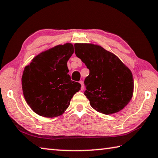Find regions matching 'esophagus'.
Returning <instances> with one entry per match:
<instances>
[{"instance_id": "1", "label": "esophagus", "mask_w": 158, "mask_h": 158, "mask_svg": "<svg viewBox=\"0 0 158 158\" xmlns=\"http://www.w3.org/2000/svg\"><path fill=\"white\" fill-rule=\"evenodd\" d=\"M79 83H80V84L81 85V90H84V82H83V81H79Z\"/></svg>"}]
</instances>
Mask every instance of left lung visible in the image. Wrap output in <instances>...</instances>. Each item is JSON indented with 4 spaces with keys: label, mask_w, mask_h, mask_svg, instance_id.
I'll use <instances>...</instances> for the list:
<instances>
[{
    "label": "left lung",
    "mask_w": 158,
    "mask_h": 158,
    "mask_svg": "<svg viewBox=\"0 0 158 158\" xmlns=\"http://www.w3.org/2000/svg\"><path fill=\"white\" fill-rule=\"evenodd\" d=\"M74 53L90 71L84 81V95L90 106L106 115L122 110L133 95L130 69L116 55L100 45L76 43Z\"/></svg>",
    "instance_id": "obj_1"
}]
</instances>
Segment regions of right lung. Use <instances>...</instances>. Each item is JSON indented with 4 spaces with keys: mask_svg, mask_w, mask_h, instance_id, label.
<instances>
[{
    "mask_svg": "<svg viewBox=\"0 0 158 158\" xmlns=\"http://www.w3.org/2000/svg\"><path fill=\"white\" fill-rule=\"evenodd\" d=\"M74 53L71 43L57 45L32 59L23 70V96L35 113L47 118L62 115L81 84L71 80L67 62Z\"/></svg>",
    "mask_w": 158,
    "mask_h": 158,
    "instance_id": "obj_1",
    "label": "right lung"
}]
</instances>
